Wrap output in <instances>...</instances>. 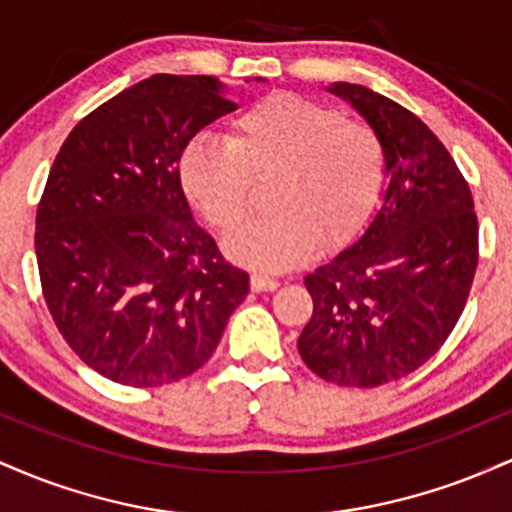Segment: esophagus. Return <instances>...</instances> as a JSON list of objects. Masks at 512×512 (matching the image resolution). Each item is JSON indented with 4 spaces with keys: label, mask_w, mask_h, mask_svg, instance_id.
<instances>
[{
    "label": "esophagus",
    "mask_w": 512,
    "mask_h": 512,
    "mask_svg": "<svg viewBox=\"0 0 512 512\" xmlns=\"http://www.w3.org/2000/svg\"><path fill=\"white\" fill-rule=\"evenodd\" d=\"M250 284H252V291H274V289H279V281L274 279V276H269V274H264V272H255L252 274V279H250Z\"/></svg>",
    "instance_id": "34e87169"
}]
</instances>
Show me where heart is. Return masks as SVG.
I'll list each match as a JSON object with an SVG mask.
<instances>
[{
  "label": "heart",
  "instance_id": "obj_1",
  "mask_svg": "<svg viewBox=\"0 0 512 512\" xmlns=\"http://www.w3.org/2000/svg\"><path fill=\"white\" fill-rule=\"evenodd\" d=\"M276 174L272 217L226 240L233 260L267 272L291 269L317 243L354 236L378 199L385 149L373 127L296 93H272L233 122L231 139L202 132L180 156V180L221 233L247 218L252 179Z\"/></svg>",
  "mask_w": 512,
  "mask_h": 512
}]
</instances>
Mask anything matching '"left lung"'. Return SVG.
<instances>
[{"label": "left lung", "mask_w": 512, "mask_h": 512, "mask_svg": "<svg viewBox=\"0 0 512 512\" xmlns=\"http://www.w3.org/2000/svg\"><path fill=\"white\" fill-rule=\"evenodd\" d=\"M385 149L380 209L349 248L305 276L313 317L298 351L334 385L378 387L424 366L460 320L479 260L469 185L436 134L361 84L325 86Z\"/></svg>", "instance_id": "obj_1"}]
</instances>
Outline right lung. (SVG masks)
<instances>
[{"instance_id": "1", "label": "right lung", "mask_w": 512, "mask_h": 512, "mask_svg": "<svg viewBox=\"0 0 512 512\" xmlns=\"http://www.w3.org/2000/svg\"><path fill=\"white\" fill-rule=\"evenodd\" d=\"M231 110L214 76L154 74L86 115L52 163L35 219L40 284L57 330L108 380L192 375L250 293L178 170L190 139Z\"/></svg>"}]
</instances>
